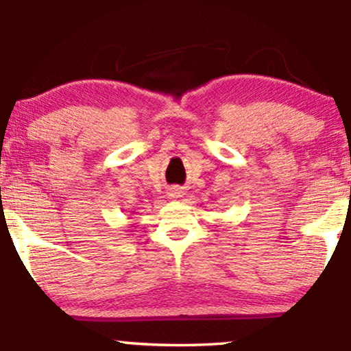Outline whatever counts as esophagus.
I'll list each match as a JSON object with an SVG mask.
<instances>
[{
	"label": "esophagus",
	"instance_id": "34e87169",
	"mask_svg": "<svg viewBox=\"0 0 351 351\" xmlns=\"http://www.w3.org/2000/svg\"><path fill=\"white\" fill-rule=\"evenodd\" d=\"M168 196H170L171 199L180 198V196H181V189H180V188H176V186L170 188V189H168Z\"/></svg>",
	"mask_w": 351,
	"mask_h": 351
}]
</instances>
